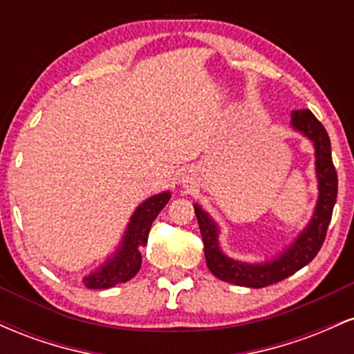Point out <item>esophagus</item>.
<instances>
[{"label":"esophagus","mask_w":354,"mask_h":354,"mask_svg":"<svg viewBox=\"0 0 354 354\" xmlns=\"http://www.w3.org/2000/svg\"><path fill=\"white\" fill-rule=\"evenodd\" d=\"M196 171H194L193 168H188V169H185V173L181 174V183H183V186H185V188H191V186L193 185H196Z\"/></svg>","instance_id":"obj_1"}]
</instances>
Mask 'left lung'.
Segmentation results:
<instances>
[{"label":"left lung","instance_id":"8db88e82","mask_svg":"<svg viewBox=\"0 0 354 354\" xmlns=\"http://www.w3.org/2000/svg\"><path fill=\"white\" fill-rule=\"evenodd\" d=\"M291 129L301 133L304 138L311 141L315 148V171L318 180V200L315 211L308 225L299 231V234L284 248L278 254L265 261L246 263L239 259L230 258L223 253L219 246L218 223L194 203L198 225H200L201 238L205 243V258L209 271L221 281L238 284L246 288H265L274 284L288 276L295 274L318 254L326 230L330 226L333 208H335L336 196H338V174L333 166L331 141L324 126L316 120L310 109H299L291 113Z\"/></svg>","mask_w":354,"mask_h":354}]
</instances>
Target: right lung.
Wrapping results in <instances>:
<instances>
[{
    "label": "right lung",
    "instance_id": "obj_1",
    "mask_svg": "<svg viewBox=\"0 0 354 354\" xmlns=\"http://www.w3.org/2000/svg\"><path fill=\"white\" fill-rule=\"evenodd\" d=\"M171 198L169 191H163L154 196H149L135 209L129 218L123 236L115 253L108 256L103 265L83 278L84 286L89 290H106L118 283H126L135 276L141 268L140 248L148 241L149 230L154 218L165 208L166 203Z\"/></svg>",
    "mask_w": 354,
    "mask_h": 354
}]
</instances>
